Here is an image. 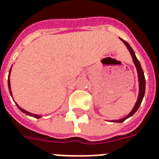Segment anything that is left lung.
<instances>
[{"instance_id":"8db88e82","label":"left lung","mask_w":159,"mask_h":159,"mask_svg":"<svg viewBox=\"0 0 159 159\" xmlns=\"http://www.w3.org/2000/svg\"><path fill=\"white\" fill-rule=\"evenodd\" d=\"M120 40L126 45V47H127V48H128V51H129V52H130L131 56H132L133 63H134V65L136 66L137 72H138V77H139V96H138V99H137L136 103H135L134 107H133V109H132V111H131L126 117H123V118H120V119L117 120H111V122H113V123H123V122H124L126 119H128V117H132V116L138 111V109H139V107H140V105H141L142 101H143V99L144 94H145V85H146V83H145V77H144L143 71V69H142L141 64H140L139 61L138 60V58H137L136 55H135V53H134V51L133 50V48L130 47V45L128 44V42H125V41H123V40L121 39V38H120Z\"/></svg>"}]
</instances>
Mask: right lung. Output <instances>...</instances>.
I'll return each instance as SVG.
<instances>
[{
	"mask_svg": "<svg viewBox=\"0 0 159 159\" xmlns=\"http://www.w3.org/2000/svg\"><path fill=\"white\" fill-rule=\"evenodd\" d=\"M12 67V66H11ZM11 68L10 69V71H9V77H8V88H9V92H10V94H11V98H13V96H12V92H11V82H10V75H11ZM16 104V106H17V107L19 109H20V111L23 112V113H26V115H28V116H31V117H36V118H41V117H42V116L43 115H39V114H35V113H31V112H27V111H26L25 109L21 108L19 105H18L16 102H15Z\"/></svg>",
	"mask_w": 159,
	"mask_h": 159,
	"instance_id": "right-lung-1",
	"label": "right lung"
}]
</instances>
